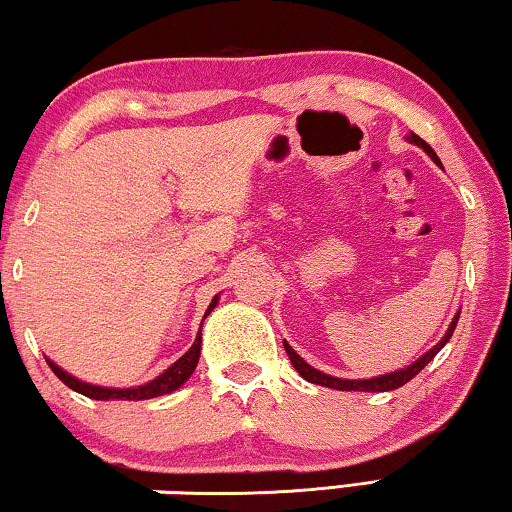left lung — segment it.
Segmentation results:
<instances>
[{"instance_id": "1", "label": "left lung", "mask_w": 512, "mask_h": 512, "mask_svg": "<svg viewBox=\"0 0 512 512\" xmlns=\"http://www.w3.org/2000/svg\"><path fill=\"white\" fill-rule=\"evenodd\" d=\"M407 142H411V144H416V147H421L427 156H430L434 163H437L439 167H441V160H439V156L434 154V149L430 147V144H427L425 140H421V137H418L416 133H411L409 137H407ZM457 319H460V310L455 312V317H453V322L448 324V331H446V335L444 338H441L437 345H434L430 352H425L421 358H416L414 363L411 365H407V368H402V370H395V372H386V375H379V377H372V379H340V377H333V375H326V372H322V370H317V368H312V365H308L303 361V358L294 352L292 347L287 345V340H282V345H285V352H287V356H289V361H292V365H294V370L299 372V375L305 379V381H310V384H317V386H326V388H333V391H363V393H384V391H395V388H400V386H404L407 384V381H411L414 379L418 372H421L427 363L432 361L434 356H437L439 352H441V347L446 345L448 340H451V335H453V331H455V326H457Z\"/></svg>"}]
</instances>
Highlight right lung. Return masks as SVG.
Masks as SVG:
<instances>
[{
  "mask_svg": "<svg viewBox=\"0 0 512 512\" xmlns=\"http://www.w3.org/2000/svg\"><path fill=\"white\" fill-rule=\"evenodd\" d=\"M220 294H216L209 303L207 312H204L202 322L211 315V310L218 305ZM200 352H202V326H200V333H197V338L193 342V347L188 349L186 354H183L179 361H174L170 368L165 372H160L156 379L147 381V384L142 386H133V388H110V386H96V384H89V381H82L78 377L68 375L66 370H61L55 361H50L48 356H45V361L52 368V372L64 381L68 388H73L75 393H82L87 395L91 400H149V398H158V395H167L172 391H177L179 386L186 384L193 375L195 368H197V361H200Z\"/></svg>",
  "mask_w": 512,
  "mask_h": 512,
  "instance_id": "obj_1",
  "label": "right lung"
}]
</instances>
